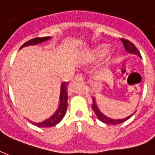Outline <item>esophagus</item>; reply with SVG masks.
I'll return each instance as SVG.
<instances>
[{
  "label": "esophagus",
  "instance_id": "obj_1",
  "mask_svg": "<svg viewBox=\"0 0 155 155\" xmlns=\"http://www.w3.org/2000/svg\"><path fill=\"white\" fill-rule=\"evenodd\" d=\"M75 80L78 81V82H83L84 78H83V76L80 73V74H77L76 76H75Z\"/></svg>",
  "mask_w": 155,
  "mask_h": 155
}]
</instances>
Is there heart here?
<instances>
[{
  "label": "heart",
  "mask_w": 155,
  "mask_h": 155,
  "mask_svg": "<svg viewBox=\"0 0 155 155\" xmlns=\"http://www.w3.org/2000/svg\"><path fill=\"white\" fill-rule=\"evenodd\" d=\"M107 49L106 48H101V50L98 52V55H99V56H102L103 54H105L106 53H107Z\"/></svg>",
  "instance_id": "obj_1"
}]
</instances>
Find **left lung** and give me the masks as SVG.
Listing matches in <instances>:
<instances>
[{"instance_id": "8db88e82", "label": "left lung", "mask_w": 155, "mask_h": 155, "mask_svg": "<svg viewBox=\"0 0 155 155\" xmlns=\"http://www.w3.org/2000/svg\"><path fill=\"white\" fill-rule=\"evenodd\" d=\"M120 41L123 43V45H124V48H125V51L127 53H130V54H133L137 55L140 58H141V55L140 54V52L137 49V48L135 47L134 44H132L131 42L129 41L127 39H120ZM92 109L94 110L96 116L98 118L99 120H101V122L105 123V124H108V125H118V124H120V123H123L126 121L131 116H133L135 112L133 114H131L130 116H127L125 118H123V119H114V118H110L109 116H106L105 114H103L101 112L99 107H98L97 104V101H96V99L95 97L93 98V104H92Z\"/></svg>"}]
</instances>
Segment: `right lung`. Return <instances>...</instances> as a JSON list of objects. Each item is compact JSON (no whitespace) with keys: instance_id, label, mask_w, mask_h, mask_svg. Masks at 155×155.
I'll return each mask as SVG.
<instances>
[{"instance_id":"add662e5","label":"right lung","mask_w":155,"mask_h":155,"mask_svg":"<svg viewBox=\"0 0 155 155\" xmlns=\"http://www.w3.org/2000/svg\"><path fill=\"white\" fill-rule=\"evenodd\" d=\"M51 39V37H43V38H35V39H30L29 41L25 42L20 49H21L24 47L26 46H30V45H36L44 43V42L47 41L48 39ZM68 83L67 82H63L61 84L60 87V96H59V104H58V107L56 110V111L49 118L46 119L42 122H34L32 120H30V122H32L34 125H35L38 127H52L54 126L63 120L64 116H65L67 111V108H68Z\"/></svg>"}]
</instances>
